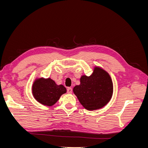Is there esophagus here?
Returning <instances> with one entry per match:
<instances>
[{"instance_id":"esophagus-1","label":"esophagus","mask_w":148,"mask_h":148,"mask_svg":"<svg viewBox=\"0 0 148 148\" xmlns=\"http://www.w3.org/2000/svg\"><path fill=\"white\" fill-rule=\"evenodd\" d=\"M72 91H73V89L71 88H67V92H68V93H71V92H72Z\"/></svg>"}]
</instances>
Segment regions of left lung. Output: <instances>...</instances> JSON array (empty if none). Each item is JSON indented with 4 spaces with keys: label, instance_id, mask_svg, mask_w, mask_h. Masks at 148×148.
<instances>
[{
    "label": "left lung",
    "instance_id": "obj_1",
    "mask_svg": "<svg viewBox=\"0 0 148 148\" xmlns=\"http://www.w3.org/2000/svg\"><path fill=\"white\" fill-rule=\"evenodd\" d=\"M80 83L74 87L73 91L87 110L100 109L111 99L113 83L109 75L104 70L96 68L91 76L82 77Z\"/></svg>",
    "mask_w": 148,
    "mask_h": 148
}]
</instances>
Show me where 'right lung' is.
I'll return each mask as SVG.
<instances>
[{
  "label": "right lung",
  "instance_id": "obj_1",
  "mask_svg": "<svg viewBox=\"0 0 148 148\" xmlns=\"http://www.w3.org/2000/svg\"><path fill=\"white\" fill-rule=\"evenodd\" d=\"M66 92V89L63 85H57L51 78L38 79L33 86L35 99L41 104L49 106L54 104Z\"/></svg>",
  "mask_w": 148,
  "mask_h": 148
}]
</instances>
